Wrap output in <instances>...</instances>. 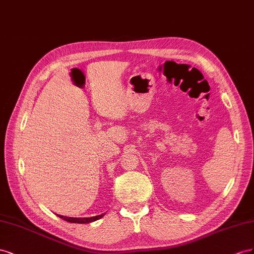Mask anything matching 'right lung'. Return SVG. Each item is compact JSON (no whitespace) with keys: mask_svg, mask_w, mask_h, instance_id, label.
Wrapping results in <instances>:
<instances>
[{"mask_svg":"<svg viewBox=\"0 0 254 254\" xmlns=\"http://www.w3.org/2000/svg\"><path fill=\"white\" fill-rule=\"evenodd\" d=\"M104 215H105V213L98 215V216H93V217H82V218L81 217H67V216H63V215H57V216H59L60 218L66 220L68 222H72V223H90V222H93L96 220H99L100 218H102Z\"/></svg>","mask_w":254,"mask_h":254,"instance_id":"1","label":"right lung"}]
</instances>
